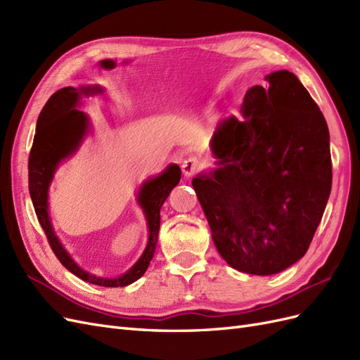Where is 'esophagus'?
Segmentation results:
<instances>
[{
  "label": "esophagus",
  "instance_id": "esophagus-1",
  "mask_svg": "<svg viewBox=\"0 0 360 360\" xmlns=\"http://www.w3.org/2000/svg\"><path fill=\"white\" fill-rule=\"evenodd\" d=\"M202 168V162L197 156H189L186 160L181 163L183 174L186 177H192L193 174H197Z\"/></svg>",
  "mask_w": 360,
  "mask_h": 360
}]
</instances>
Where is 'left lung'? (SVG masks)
Here are the masks:
<instances>
[{
	"mask_svg": "<svg viewBox=\"0 0 360 360\" xmlns=\"http://www.w3.org/2000/svg\"><path fill=\"white\" fill-rule=\"evenodd\" d=\"M245 94L242 120L216 127L214 171L192 186L213 242L233 269L274 275L312 242L332 189L329 129L319 105L288 70Z\"/></svg>",
	"mask_w": 360,
	"mask_h": 360,
	"instance_id": "left-lung-1",
	"label": "left lung"
}]
</instances>
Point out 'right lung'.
Segmentation results:
<instances>
[{"label":"right lung","instance_id":"add662e5","mask_svg":"<svg viewBox=\"0 0 360 360\" xmlns=\"http://www.w3.org/2000/svg\"><path fill=\"white\" fill-rule=\"evenodd\" d=\"M102 91V86L99 85L81 86V89L64 86L49 97L39 115L34 141H32L30 151L28 189L37 219L60 263L73 275L85 282H90V284L101 287H126L146 274L150 261L155 255L160 226V207L168 198L169 192L179 184L181 171L179 165L172 163L159 177L146 181L139 189L138 202L146 213L148 243L134 267H130V270L118 278H101L89 274L76 264L52 230L48 214V189L60 162L78 150L82 138L89 130V118L82 111L76 110V106L81 103V97Z\"/></svg>","mask_w":360,"mask_h":360}]
</instances>
